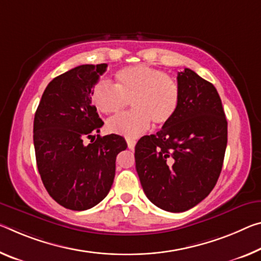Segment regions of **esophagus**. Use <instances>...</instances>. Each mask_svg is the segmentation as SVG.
<instances>
[{
  "label": "esophagus",
  "mask_w": 261,
  "mask_h": 261,
  "mask_svg": "<svg viewBox=\"0 0 261 261\" xmlns=\"http://www.w3.org/2000/svg\"><path fill=\"white\" fill-rule=\"evenodd\" d=\"M126 143H127V147H129L130 150H134L135 146H136V140L131 139V138H127Z\"/></svg>",
  "instance_id": "esophagus-1"
}]
</instances>
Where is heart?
Segmentation results:
<instances>
[{"mask_svg": "<svg viewBox=\"0 0 261 261\" xmlns=\"http://www.w3.org/2000/svg\"><path fill=\"white\" fill-rule=\"evenodd\" d=\"M180 87L159 69L137 65L116 73L115 85L100 81L94 86L92 101L103 114H115L132 103L135 110L111 117L107 126L114 134L136 138L150 127L172 121L180 107Z\"/></svg>", "mask_w": 261, "mask_h": 261, "instance_id": "b5f03b06", "label": "heart"}]
</instances>
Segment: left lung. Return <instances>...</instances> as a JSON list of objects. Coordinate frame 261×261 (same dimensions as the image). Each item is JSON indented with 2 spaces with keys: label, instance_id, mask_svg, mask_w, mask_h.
Returning <instances> with one entry per match:
<instances>
[{
  "label": "left lung",
  "instance_id": "1",
  "mask_svg": "<svg viewBox=\"0 0 261 261\" xmlns=\"http://www.w3.org/2000/svg\"><path fill=\"white\" fill-rule=\"evenodd\" d=\"M176 115L135 147L136 169L153 204L182 213L209 195L221 174L227 122L216 88L189 68L177 73Z\"/></svg>",
  "mask_w": 261,
  "mask_h": 261
}]
</instances>
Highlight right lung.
<instances>
[{
    "label": "right lung",
    "mask_w": 261,
    "mask_h": 261,
    "mask_svg": "<svg viewBox=\"0 0 261 261\" xmlns=\"http://www.w3.org/2000/svg\"><path fill=\"white\" fill-rule=\"evenodd\" d=\"M107 66L81 65L55 77L35 114L34 145L41 181L53 200L77 212L108 195L116 156L127 147L122 136L97 135L105 123L92 105V92ZM86 139L95 140L87 144Z\"/></svg>",
    "instance_id": "right-lung-1"
}]
</instances>
